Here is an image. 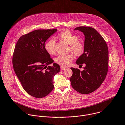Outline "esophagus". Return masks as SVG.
I'll use <instances>...</instances> for the list:
<instances>
[{
  "label": "esophagus",
  "mask_w": 125,
  "mask_h": 125,
  "mask_svg": "<svg viewBox=\"0 0 125 125\" xmlns=\"http://www.w3.org/2000/svg\"><path fill=\"white\" fill-rule=\"evenodd\" d=\"M66 68L65 67H64V66H61V70H65Z\"/></svg>",
  "instance_id": "obj_1"
}]
</instances>
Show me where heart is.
Wrapping results in <instances>:
<instances>
[{
    "label": "heart",
    "mask_w": 125,
    "mask_h": 125,
    "mask_svg": "<svg viewBox=\"0 0 125 125\" xmlns=\"http://www.w3.org/2000/svg\"><path fill=\"white\" fill-rule=\"evenodd\" d=\"M57 38L64 41L69 45V50L74 55L79 56L82 55L85 51V44L83 42L79 40L78 36L68 30L62 31L57 35ZM46 52L50 55H55L56 50V41L54 39L48 40L45 44ZM74 60L72 54L66 55H60L55 59V62L62 66H68Z\"/></svg>",
    "instance_id": "heart-1"
}]
</instances>
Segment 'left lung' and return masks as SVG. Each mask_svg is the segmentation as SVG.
Listing matches in <instances>:
<instances>
[{
  "mask_svg": "<svg viewBox=\"0 0 125 125\" xmlns=\"http://www.w3.org/2000/svg\"><path fill=\"white\" fill-rule=\"evenodd\" d=\"M74 30L85 35V51L76 62L80 65L86 64L83 71L71 67L72 75L70 78L72 88L82 94L95 91L104 80L108 68V49L107 44L94 29L79 27Z\"/></svg>",
  "mask_w": 125,
  "mask_h": 125,
  "instance_id": "left-lung-1",
  "label": "left lung"
}]
</instances>
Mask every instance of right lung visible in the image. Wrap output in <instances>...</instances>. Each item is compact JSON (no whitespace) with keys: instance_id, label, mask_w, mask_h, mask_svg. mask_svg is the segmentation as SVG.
Here are the masks:
<instances>
[{"instance_id":"add662e5","label":"right lung","mask_w":125,"mask_h":125,"mask_svg":"<svg viewBox=\"0 0 125 125\" xmlns=\"http://www.w3.org/2000/svg\"><path fill=\"white\" fill-rule=\"evenodd\" d=\"M57 29L37 30L20 37L15 47L12 63L23 89L31 95L42 98L54 89V77L60 71L45 49L46 41Z\"/></svg>"}]
</instances>
